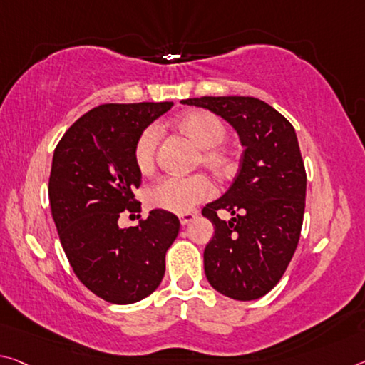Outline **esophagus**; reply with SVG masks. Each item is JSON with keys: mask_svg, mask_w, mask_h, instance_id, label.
Masks as SVG:
<instances>
[{"mask_svg": "<svg viewBox=\"0 0 365 365\" xmlns=\"http://www.w3.org/2000/svg\"><path fill=\"white\" fill-rule=\"evenodd\" d=\"M195 217H196L195 212H185V214H180V216H178V219H180V224H182V225H187L188 222H192Z\"/></svg>", "mask_w": 365, "mask_h": 365, "instance_id": "34e87169", "label": "esophagus"}]
</instances>
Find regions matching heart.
<instances>
[{"instance_id": "heart-1", "label": "heart", "mask_w": 365, "mask_h": 365, "mask_svg": "<svg viewBox=\"0 0 365 365\" xmlns=\"http://www.w3.org/2000/svg\"><path fill=\"white\" fill-rule=\"evenodd\" d=\"M175 130L200 149L198 164L214 175H227L237 165V155L225 140V125L207 110H190L175 120ZM159 146V130L148 126L135 143V164L143 173H149L155 165V151ZM212 195V185L205 175L167 177L148 192L149 205L158 210L185 214L195 210Z\"/></svg>"}]
</instances>
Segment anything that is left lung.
I'll return each mask as SVG.
<instances>
[{
  "label": "left lung",
  "instance_id": "8db88e82",
  "mask_svg": "<svg viewBox=\"0 0 365 365\" xmlns=\"http://www.w3.org/2000/svg\"><path fill=\"white\" fill-rule=\"evenodd\" d=\"M182 103L219 115L244 148L232 185L201 211L214 225L205 248L207 281L225 297H263L284 274L302 229L307 175L296 130L255 97H200ZM219 209L233 217L219 220Z\"/></svg>",
  "mask_w": 365,
  "mask_h": 365
}]
</instances>
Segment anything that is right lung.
Masks as SVG:
<instances>
[{"mask_svg": "<svg viewBox=\"0 0 365 365\" xmlns=\"http://www.w3.org/2000/svg\"><path fill=\"white\" fill-rule=\"evenodd\" d=\"M172 106L103 103L74 121L53 153L48 198L63 250L79 281L110 304H135L158 289L180 230L162 210L135 227L118 225L120 212L141 211L138 136Z\"/></svg>", "mask_w": 365, "mask_h": 365, "instance_id": "obj_1", "label": "right lung"}]
</instances>
